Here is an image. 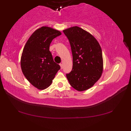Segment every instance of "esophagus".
<instances>
[{
  "label": "esophagus",
  "instance_id": "34e87169",
  "mask_svg": "<svg viewBox=\"0 0 131 131\" xmlns=\"http://www.w3.org/2000/svg\"><path fill=\"white\" fill-rule=\"evenodd\" d=\"M60 67H61V69H62L63 68V65H62V63H60Z\"/></svg>",
  "mask_w": 131,
  "mask_h": 131
}]
</instances>
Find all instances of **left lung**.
<instances>
[{
  "mask_svg": "<svg viewBox=\"0 0 131 131\" xmlns=\"http://www.w3.org/2000/svg\"><path fill=\"white\" fill-rule=\"evenodd\" d=\"M63 32L70 42L73 54V69L66 77L76 90H87L101 77L103 58L101 47L92 35L78 26L70 27Z\"/></svg>",
  "mask_w": 131,
  "mask_h": 131,
  "instance_id": "1",
  "label": "left lung"
}]
</instances>
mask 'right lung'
<instances>
[{
  "instance_id": "1",
  "label": "right lung",
  "mask_w": 131,
  "mask_h": 131,
  "mask_svg": "<svg viewBox=\"0 0 131 131\" xmlns=\"http://www.w3.org/2000/svg\"><path fill=\"white\" fill-rule=\"evenodd\" d=\"M60 35L58 30L43 26L32 33L24 48L21 58L22 71L27 80L39 90L48 88L60 69L49 51L52 40Z\"/></svg>"
}]
</instances>
